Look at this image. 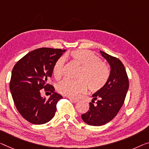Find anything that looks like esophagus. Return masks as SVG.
Returning a JSON list of instances; mask_svg holds the SVG:
<instances>
[{
	"mask_svg": "<svg viewBox=\"0 0 149 149\" xmlns=\"http://www.w3.org/2000/svg\"><path fill=\"white\" fill-rule=\"evenodd\" d=\"M69 99L72 102H74V103H77V102H78L79 100L77 99H75V98H72V97H69Z\"/></svg>",
	"mask_w": 149,
	"mask_h": 149,
	"instance_id": "esophagus-1",
	"label": "esophagus"
}]
</instances>
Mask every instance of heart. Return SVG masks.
I'll list each match as a JSON object with an SVG mask.
<instances>
[{
	"mask_svg": "<svg viewBox=\"0 0 149 149\" xmlns=\"http://www.w3.org/2000/svg\"><path fill=\"white\" fill-rule=\"evenodd\" d=\"M70 57L73 61L78 63L81 67L77 77L78 79L72 80L64 79L57 86V90L60 94L71 97L78 96L85 92L88 88L93 92L101 90L107 82L110 75L108 66L100 58L91 51L78 49L72 51ZM65 59L61 57L55 62L53 72L57 79L63 76L65 70Z\"/></svg>",
	"mask_w": 149,
	"mask_h": 149,
	"instance_id": "1",
	"label": "heart"
}]
</instances>
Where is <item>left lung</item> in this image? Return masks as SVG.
<instances>
[{"label": "left lung", "instance_id": "obj_1", "mask_svg": "<svg viewBox=\"0 0 149 149\" xmlns=\"http://www.w3.org/2000/svg\"><path fill=\"white\" fill-rule=\"evenodd\" d=\"M100 53L110 64V74L105 86L93 94L90 109L81 115L84 123L91 126L104 125L116 116L129 87L128 75L122 61L102 51Z\"/></svg>", "mask_w": 149, "mask_h": 149}]
</instances>
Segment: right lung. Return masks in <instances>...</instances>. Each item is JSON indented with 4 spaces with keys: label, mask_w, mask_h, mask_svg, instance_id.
Returning a JSON list of instances; mask_svg holds the SVG:
<instances>
[{
    "label": "right lung",
    "mask_w": 149,
    "mask_h": 149,
    "mask_svg": "<svg viewBox=\"0 0 149 149\" xmlns=\"http://www.w3.org/2000/svg\"><path fill=\"white\" fill-rule=\"evenodd\" d=\"M66 49L39 48L28 53L17 62L13 69L10 90L15 105L20 114L30 123L43 124L55 116L56 105L62 98L47 83L52 77L55 62ZM51 94L43 99L40 90Z\"/></svg>",
    "instance_id": "add662e5"
}]
</instances>
